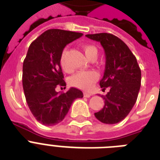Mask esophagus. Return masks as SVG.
<instances>
[{"mask_svg": "<svg viewBox=\"0 0 160 160\" xmlns=\"http://www.w3.org/2000/svg\"><path fill=\"white\" fill-rule=\"evenodd\" d=\"M91 95H91V94H89V93H86V92L84 93V96H85V97H86V98L90 97Z\"/></svg>", "mask_w": 160, "mask_h": 160, "instance_id": "esophagus-1", "label": "esophagus"}]
</instances>
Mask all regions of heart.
<instances>
[{
    "label": "heart",
    "mask_w": 160,
    "mask_h": 160,
    "mask_svg": "<svg viewBox=\"0 0 160 160\" xmlns=\"http://www.w3.org/2000/svg\"><path fill=\"white\" fill-rule=\"evenodd\" d=\"M82 49L88 59H90L93 56L98 55V50L95 46L85 44L82 46ZM67 53L68 50L65 49L60 55V65L65 71L70 72L71 69L67 64ZM99 75L94 70H84L80 71L74 75L70 78V85L74 87L79 88L84 90H89L94 86L95 83L97 81Z\"/></svg>",
    "instance_id": "obj_1"
}]
</instances>
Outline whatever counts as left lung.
<instances>
[{"mask_svg":"<svg viewBox=\"0 0 160 160\" xmlns=\"http://www.w3.org/2000/svg\"><path fill=\"white\" fill-rule=\"evenodd\" d=\"M100 42L105 53V70L100 87L109 91L104 96L105 105L95 116L105 124H117L129 114L138 97L141 70L134 54L124 41L109 33L86 35Z\"/></svg>","mask_w":160,"mask_h":160,"instance_id":"obj_1","label":"left lung"}]
</instances>
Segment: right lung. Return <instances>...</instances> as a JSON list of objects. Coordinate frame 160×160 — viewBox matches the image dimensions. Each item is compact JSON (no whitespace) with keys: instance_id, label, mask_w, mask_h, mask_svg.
Segmentation results:
<instances>
[{"instance_id":"1","label":"right lung","mask_w":160,"mask_h":160,"mask_svg":"<svg viewBox=\"0 0 160 160\" xmlns=\"http://www.w3.org/2000/svg\"><path fill=\"white\" fill-rule=\"evenodd\" d=\"M82 33L51 29L31 44L23 62L22 85L26 102L36 120L44 125H55L64 119L73 101L82 98L76 88L56 92L64 86L60 55L65 46L82 36Z\"/></svg>"}]
</instances>
